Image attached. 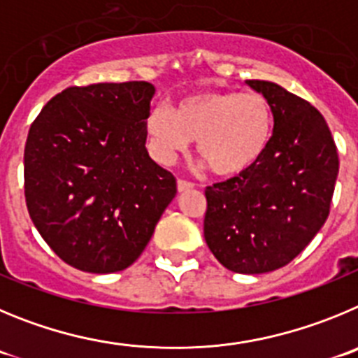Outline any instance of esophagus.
Returning a JSON list of instances; mask_svg holds the SVG:
<instances>
[{
	"label": "esophagus",
	"mask_w": 358,
	"mask_h": 358,
	"mask_svg": "<svg viewBox=\"0 0 358 358\" xmlns=\"http://www.w3.org/2000/svg\"><path fill=\"white\" fill-rule=\"evenodd\" d=\"M176 187H178L180 192H185V191H191L192 187H194V183L187 182V180H178V182H176Z\"/></svg>",
	"instance_id": "1"
}]
</instances>
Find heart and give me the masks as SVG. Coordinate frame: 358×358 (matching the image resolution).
<instances>
[{"label":"heart","mask_w":358,"mask_h":358,"mask_svg":"<svg viewBox=\"0 0 358 358\" xmlns=\"http://www.w3.org/2000/svg\"><path fill=\"white\" fill-rule=\"evenodd\" d=\"M151 150L171 164L196 141L201 159L219 176H237L262 160L275 134L271 103L257 92L203 91L175 107L151 108L144 121Z\"/></svg>","instance_id":"obj_1"}]
</instances>
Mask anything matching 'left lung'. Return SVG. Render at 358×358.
Here are the masks:
<instances>
[{
    "label": "left lung",
    "mask_w": 358,
    "mask_h": 358,
    "mask_svg": "<svg viewBox=\"0 0 358 358\" xmlns=\"http://www.w3.org/2000/svg\"><path fill=\"white\" fill-rule=\"evenodd\" d=\"M271 103L275 134L255 167L205 189L203 231L215 259L243 275L275 271L298 257L330 212L339 155L308 101L264 80H246Z\"/></svg>",
    "instance_id": "1"
}]
</instances>
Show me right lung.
<instances>
[{"instance_id": "add662e5", "label": "right lung", "mask_w": 358, "mask_h": 358, "mask_svg": "<svg viewBox=\"0 0 358 358\" xmlns=\"http://www.w3.org/2000/svg\"><path fill=\"white\" fill-rule=\"evenodd\" d=\"M148 82L67 87L46 103L24 146V198L48 246L87 273L139 259L176 180L151 160Z\"/></svg>"}]
</instances>
